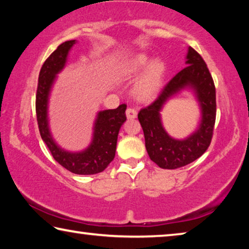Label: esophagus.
<instances>
[{
    "label": "esophagus",
    "mask_w": 249,
    "mask_h": 249,
    "mask_svg": "<svg viewBox=\"0 0 249 249\" xmlns=\"http://www.w3.org/2000/svg\"><path fill=\"white\" fill-rule=\"evenodd\" d=\"M126 116H127L128 120H134L136 119L137 116V111L134 107H128L126 109Z\"/></svg>",
    "instance_id": "obj_1"
}]
</instances>
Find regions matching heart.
<instances>
[{
	"label": "heart",
	"instance_id": "b5f03b06",
	"mask_svg": "<svg viewBox=\"0 0 249 249\" xmlns=\"http://www.w3.org/2000/svg\"><path fill=\"white\" fill-rule=\"evenodd\" d=\"M149 58L146 54H140L135 58H132L124 66V72L127 75H135L140 73L141 71L148 65ZM165 66L160 60L153 61L148 66L146 72L137 82L135 92L141 99H150L159 91L160 84H161Z\"/></svg>",
	"mask_w": 249,
	"mask_h": 249
}]
</instances>
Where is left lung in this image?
<instances>
[{
    "mask_svg": "<svg viewBox=\"0 0 249 249\" xmlns=\"http://www.w3.org/2000/svg\"><path fill=\"white\" fill-rule=\"evenodd\" d=\"M187 67L179 71L158 98L138 113L144 130L145 145L149 158L162 169H177L187 166L203 155L212 141L216 117L215 86L208 66L200 53L189 47ZM184 87L195 91L200 103L202 119L199 128L185 140H175L162 127L160 111L166 100Z\"/></svg>",
    "mask_w": 249,
    "mask_h": 249,
    "instance_id": "left-lung-1",
    "label": "left lung"
}]
</instances>
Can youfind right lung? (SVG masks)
<instances>
[{
	"instance_id": "add662e5",
	"label": "right lung",
	"mask_w": 249,
	"mask_h": 249,
	"mask_svg": "<svg viewBox=\"0 0 249 249\" xmlns=\"http://www.w3.org/2000/svg\"><path fill=\"white\" fill-rule=\"evenodd\" d=\"M74 44L75 40H68L59 45L41 67L36 93L37 123L41 138L58 163L75 175H95L102 172L115 157L117 135L126 121V104L99 112L94 124L93 140L86 150L69 153L54 142L48 127V96L56 74L64 69L69 50Z\"/></svg>"
}]
</instances>
